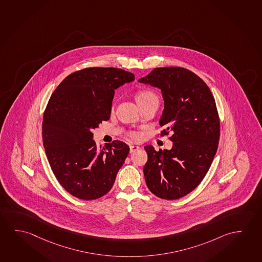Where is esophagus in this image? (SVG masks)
<instances>
[{"label": "esophagus", "instance_id": "1", "mask_svg": "<svg viewBox=\"0 0 262 262\" xmlns=\"http://www.w3.org/2000/svg\"><path fill=\"white\" fill-rule=\"evenodd\" d=\"M138 149H139V146H137V145H130V153L131 154L134 153V152H136Z\"/></svg>", "mask_w": 262, "mask_h": 262}]
</instances>
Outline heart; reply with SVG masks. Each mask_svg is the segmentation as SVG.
Returning <instances> with one entry per match:
<instances>
[{"label": "heart", "mask_w": 262, "mask_h": 262, "mask_svg": "<svg viewBox=\"0 0 262 262\" xmlns=\"http://www.w3.org/2000/svg\"><path fill=\"white\" fill-rule=\"evenodd\" d=\"M136 99H137V104H144L145 102H148L150 100L158 99L157 96L155 95L153 92L150 90H141V91L137 92L136 95ZM130 137L134 140H137L140 138V134L137 132H133L130 134Z\"/></svg>", "instance_id": "obj_1"}]
</instances>
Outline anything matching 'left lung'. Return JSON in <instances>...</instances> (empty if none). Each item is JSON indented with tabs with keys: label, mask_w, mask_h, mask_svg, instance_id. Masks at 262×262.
<instances>
[{
	"label": "left lung",
	"mask_w": 262,
	"mask_h": 262,
	"mask_svg": "<svg viewBox=\"0 0 262 262\" xmlns=\"http://www.w3.org/2000/svg\"><path fill=\"white\" fill-rule=\"evenodd\" d=\"M161 90L164 110L161 135L173 142L170 150L145 145L144 166L150 191L163 200H179L203 180L216 155L220 118L216 102L203 80L183 67H159L138 80Z\"/></svg>",
	"instance_id": "left-lung-1"
}]
</instances>
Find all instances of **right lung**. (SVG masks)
I'll return each mask as SVG.
<instances>
[{"label": "right lung", "mask_w": 262, "mask_h": 262, "mask_svg": "<svg viewBox=\"0 0 262 262\" xmlns=\"http://www.w3.org/2000/svg\"><path fill=\"white\" fill-rule=\"evenodd\" d=\"M135 75L114 67H90L68 75L54 90L42 121V141L55 178L71 195L99 199L112 188L129 146H97L93 129L109 120L115 90Z\"/></svg>", "instance_id": "right-lung-1"}]
</instances>
